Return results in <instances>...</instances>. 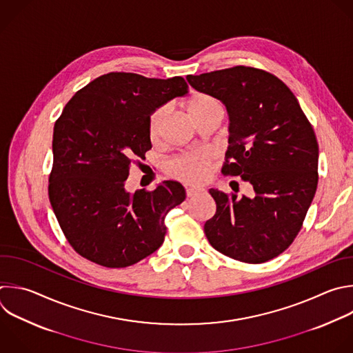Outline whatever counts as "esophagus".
Listing matches in <instances>:
<instances>
[{"label":"esophagus","mask_w":353,"mask_h":353,"mask_svg":"<svg viewBox=\"0 0 353 353\" xmlns=\"http://www.w3.org/2000/svg\"><path fill=\"white\" fill-rule=\"evenodd\" d=\"M198 192H201L199 188H195V187H187V188H185L187 196H194V195H196Z\"/></svg>","instance_id":"34e87169"}]
</instances>
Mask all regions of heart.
<instances>
[{
  "label": "heart",
  "mask_w": 353,
  "mask_h": 353,
  "mask_svg": "<svg viewBox=\"0 0 353 353\" xmlns=\"http://www.w3.org/2000/svg\"><path fill=\"white\" fill-rule=\"evenodd\" d=\"M187 110L194 122L199 126L210 119H221L224 113L223 103L210 94L195 91L187 99ZM168 106H158L148 119V136L152 141L161 137ZM212 163L209 154H181L166 163V173L187 184H199L206 180Z\"/></svg>",
  "instance_id": "1"
}]
</instances>
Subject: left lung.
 <instances>
[{
  "label": "left lung",
  "instance_id": "obj_1",
  "mask_svg": "<svg viewBox=\"0 0 353 353\" xmlns=\"http://www.w3.org/2000/svg\"><path fill=\"white\" fill-rule=\"evenodd\" d=\"M198 91L220 99L230 116L224 176H240L255 196L209 194L216 213L205 223L210 245L244 263L283 254L302 228L319 181V144L294 92L274 74L251 68L187 76ZM234 183V181H232Z\"/></svg>",
  "mask_w": 353,
  "mask_h": 353
}]
</instances>
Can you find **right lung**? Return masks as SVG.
<instances>
[{
  "label": "right lung",
  "instance_id": "add662e5",
  "mask_svg": "<svg viewBox=\"0 0 353 353\" xmlns=\"http://www.w3.org/2000/svg\"><path fill=\"white\" fill-rule=\"evenodd\" d=\"M188 92L181 76L110 72L79 90L54 126L48 196L72 248L99 266H132L163 243L165 217L185 198L177 181L125 190L130 166L152 148L150 114Z\"/></svg>",
  "mask_w": 353,
  "mask_h": 353
}]
</instances>
